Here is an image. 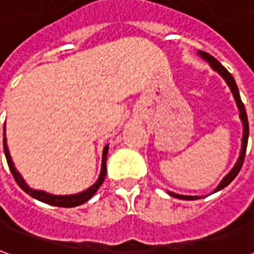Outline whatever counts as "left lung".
Here are the masks:
<instances>
[{"label":"left lung","instance_id":"8db88e82","mask_svg":"<svg viewBox=\"0 0 254 254\" xmlns=\"http://www.w3.org/2000/svg\"><path fill=\"white\" fill-rule=\"evenodd\" d=\"M198 56L202 58V60H205L211 67H212L213 70H216V72L222 76V77L226 80V83L229 84L230 89H231V92H233V96H234L235 102H237V106H238V109H240V118L241 121H242V125H244V136H242V145H241V152H240V158L237 160V163L235 166L231 169L227 176L224 177L222 182L219 184L218 188L215 189V191L220 190V189H223L229 185L230 182L234 180L235 177L238 176V173H240L241 167L244 165V160H245V154H246V147H248V137H249V122H248V116H246V110H245V106L242 103V100H241L240 96V91H238V87H237V83H235L234 77L231 76V73L226 69V67L222 65V64L219 63L216 58H213L211 54H208L205 52H198ZM169 194L173 197H177V198H182V200H196V198H200L198 196H184V194H177V193H173V191H169Z\"/></svg>","mask_w":254,"mask_h":254}]
</instances>
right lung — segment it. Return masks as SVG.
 I'll list each match as a JSON object with an SVG mask.
<instances>
[{"instance_id":"1","label":"right lung","mask_w":254,"mask_h":254,"mask_svg":"<svg viewBox=\"0 0 254 254\" xmlns=\"http://www.w3.org/2000/svg\"><path fill=\"white\" fill-rule=\"evenodd\" d=\"M5 134V133H3ZM107 151H109V145H106L105 148H103V156H102V170H100V176L98 178V181L95 182L94 185L91 188H88L87 190L81 191V193H77V194H69V196H56V194H50V193H46V191L43 190H35V189H31L25 181L23 180V177L20 176V173L16 170V167H14L13 162H12V158H10V155H9V149L8 145H6V137H3V152H5V158H6V162H8L9 166V170L12 173V176H13L14 181L17 182V185H19L23 190L27 193V194H30L31 197H34L36 200H39L42 202H46V204H50V205H56V207H77V205H81L85 201H88L91 197L94 196L96 190L99 189V187L103 184L105 181V177H106V159H107Z\"/></svg>"}]
</instances>
